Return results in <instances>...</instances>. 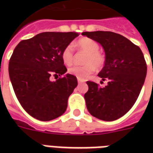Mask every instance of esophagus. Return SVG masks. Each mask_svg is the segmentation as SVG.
<instances>
[{
  "mask_svg": "<svg viewBox=\"0 0 153 153\" xmlns=\"http://www.w3.org/2000/svg\"><path fill=\"white\" fill-rule=\"evenodd\" d=\"M77 80H78V83H84V82H85V79H79V78H77Z\"/></svg>",
  "mask_w": 153,
  "mask_h": 153,
  "instance_id": "1",
  "label": "esophagus"
}]
</instances>
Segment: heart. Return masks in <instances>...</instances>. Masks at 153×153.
Masks as SVG:
<instances>
[{
  "instance_id": "obj_1",
  "label": "heart",
  "mask_w": 153,
  "mask_h": 153,
  "mask_svg": "<svg viewBox=\"0 0 153 153\" xmlns=\"http://www.w3.org/2000/svg\"><path fill=\"white\" fill-rule=\"evenodd\" d=\"M76 47L86 53L83 60V66L70 67L68 72L77 78L84 79L95 71L96 68L101 69L106 63V56L99 51L100 45L93 39L84 37L76 43ZM61 58L64 64L70 65L74 60V50L71 45H67L61 53Z\"/></svg>"
}]
</instances>
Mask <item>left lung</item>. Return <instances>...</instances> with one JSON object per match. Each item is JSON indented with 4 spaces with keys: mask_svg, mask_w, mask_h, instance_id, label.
<instances>
[{
    "mask_svg": "<svg viewBox=\"0 0 153 153\" xmlns=\"http://www.w3.org/2000/svg\"><path fill=\"white\" fill-rule=\"evenodd\" d=\"M82 35L100 44L106 55V63L98 76L107 81V85L100 87L94 82H86V108L97 119L117 120L132 107L143 86L147 66L143 52L125 36L110 31L83 32Z\"/></svg>",
    "mask_w": 153,
    "mask_h": 153,
    "instance_id": "left-lung-1",
    "label": "left lung"
}]
</instances>
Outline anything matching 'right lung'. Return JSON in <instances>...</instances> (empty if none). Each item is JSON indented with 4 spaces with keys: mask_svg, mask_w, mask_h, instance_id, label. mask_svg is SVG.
Returning a JSON list of instances; mask_svg holds the SVG:
<instances>
[{
    "mask_svg": "<svg viewBox=\"0 0 153 153\" xmlns=\"http://www.w3.org/2000/svg\"><path fill=\"white\" fill-rule=\"evenodd\" d=\"M79 34L74 32H44L21 41L9 62V76L17 100L25 111L40 121L60 117L77 86L75 76L67 70L61 53Z\"/></svg>",
    "mask_w": 153,
    "mask_h": 153,
    "instance_id": "right-lung-1",
    "label": "right lung"
}]
</instances>
